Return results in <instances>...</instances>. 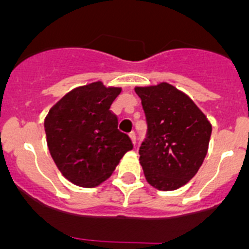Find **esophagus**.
Instances as JSON below:
<instances>
[{
    "instance_id": "1",
    "label": "esophagus",
    "mask_w": 249,
    "mask_h": 249,
    "mask_svg": "<svg viewBox=\"0 0 249 249\" xmlns=\"http://www.w3.org/2000/svg\"><path fill=\"white\" fill-rule=\"evenodd\" d=\"M129 137H131L132 142H133V144L136 146V133L135 132H131V133H129Z\"/></svg>"
}]
</instances>
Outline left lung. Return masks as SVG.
Here are the masks:
<instances>
[{"label":"left lung","mask_w":249,"mask_h":249,"mask_svg":"<svg viewBox=\"0 0 249 249\" xmlns=\"http://www.w3.org/2000/svg\"><path fill=\"white\" fill-rule=\"evenodd\" d=\"M135 91L147 121V135L140 147L147 182L160 191L177 190L203 163L212 126L195 102L169 83Z\"/></svg>","instance_id":"left-lung-1"}]
</instances>
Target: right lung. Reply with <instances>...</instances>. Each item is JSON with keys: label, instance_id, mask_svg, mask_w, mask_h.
<instances>
[{"label": "right lung", "instance_id": "right-lung-1", "mask_svg": "<svg viewBox=\"0 0 249 249\" xmlns=\"http://www.w3.org/2000/svg\"><path fill=\"white\" fill-rule=\"evenodd\" d=\"M120 93L118 87L89 83L68 92L48 112L45 131L50 153L61 173L77 186L101 184L133 148L109 109Z\"/></svg>", "mask_w": 249, "mask_h": 249}]
</instances>
